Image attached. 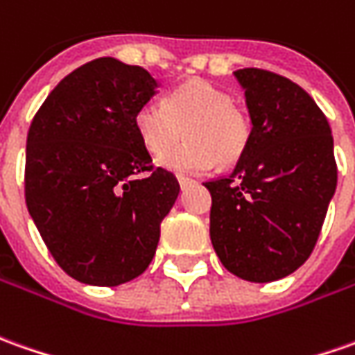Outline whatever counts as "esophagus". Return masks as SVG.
<instances>
[{
    "label": "esophagus",
    "mask_w": 355,
    "mask_h": 355,
    "mask_svg": "<svg viewBox=\"0 0 355 355\" xmlns=\"http://www.w3.org/2000/svg\"><path fill=\"white\" fill-rule=\"evenodd\" d=\"M192 182H194V180H192V178L178 177V184H180V188H182V190H184V188L190 187V184H192Z\"/></svg>",
    "instance_id": "1"
}]
</instances>
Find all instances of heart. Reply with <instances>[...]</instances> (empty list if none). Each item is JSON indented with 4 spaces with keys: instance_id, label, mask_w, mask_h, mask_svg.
Segmentation results:
<instances>
[{
    "instance_id": "1",
    "label": "heart",
    "mask_w": 355,
    "mask_h": 355,
    "mask_svg": "<svg viewBox=\"0 0 355 355\" xmlns=\"http://www.w3.org/2000/svg\"><path fill=\"white\" fill-rule=\"evenodd\" d=\"M136 132L157 163L178 175H202L231 165L247 151L252 126L250 118L231 103V96L208 81H188L177 87L167 105L149 101L137 108ZM187 144L169 150L182 137ZM169 151L167 152L166 149Z\"/></svg>"
}]
</instances>
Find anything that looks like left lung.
<instances>
[{"label": "left lung", "mask_w": 355, "mask_h": 355, "mask_svg": "<svg viewBox=\"0 0 355 355\" xmlns=\"http://www.w3.org/2000/svg\"><path fill=\"white\" fill-rule=\"evenodd\" d=\"M250 118V141L235 171L209 180V237L221 264L266 284L309 259L336 192L329 120L297 83L272 71H233Z\"/></svg>", "instance_id": "obj_1"}]
</instances>
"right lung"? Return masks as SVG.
<instances>
[{
	"instance_id": "right-lung-1",
	"label": "right lung",
	"mask_w": 355,
	"mask_h": 355,
	"mask_svg": "<svg viewBox=\"0 0 355 355\" xmlns=\"http://www.w3.org/2000/svg\"><path fill=\"white\" fill-rule=\"evenodd\" d=\"M139 66L98 58L46 96L26 137L25 198L62 270L89 286H120L155 257L177 178L155 168L136 132L137 108L157 95Z\"/></svg>"
}]
</instances>
